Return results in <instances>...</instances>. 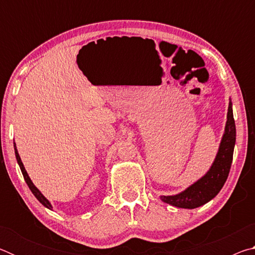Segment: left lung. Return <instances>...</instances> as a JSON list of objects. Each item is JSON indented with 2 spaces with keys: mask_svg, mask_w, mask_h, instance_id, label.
<instances>
[{
  "mask_svg": "<svg viewBox=\"0 0 255 255\" xmlns=\"http://www.w3.org/2000/svg\"><path fill=\"white\" fill-rule=\"evenodd\" d=\"M235 141L236 128L233 117L232 101L230 100L225 131L213 165L202 178L196 181L184 191L173 196H161V200L178 208L195 209L214 199L225 184L230 173Z\"/></svg>",
  "mask_w": 255,
  "mask_h": 255,
  "instance_id": "left-lung-1",
  "label": "left lung"
}]
</instances>
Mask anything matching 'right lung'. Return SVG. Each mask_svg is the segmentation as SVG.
Wrapping results in <instances>:
<instances>
[{"label":"right lung","mask_w":255,"mask_h":255,"mask_svg":"<svg viewBox=\"0 0 255 255\" xmlns=\"http://www.w3.org/2000/svg\"><path fill=\"white\" fill-rule=\"evenodd\" d=\"M14 153H15L16 161H18V164H19V166H20V169H21V172H22V174H23V178H24V180H25V182H27L29 189L31 190V192L33 193V196L36 197L37 199L40 201V204L44 205V206L46 207V208H48V209H50V210H53V206H51L50 202L46 199L45 196L42 195V193L39 191V190L37 189L36 185H34V184L32 183L31 179L29 178V175H28V173H27V171H25L24 166H23V163H22V161H21V158H20V156H19L18 149H16V147H15V143H14Z\"/></svg>","instance_id":"add662e5"}]
</instances>
